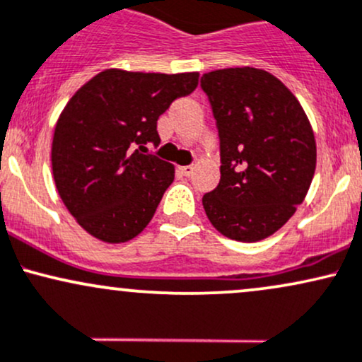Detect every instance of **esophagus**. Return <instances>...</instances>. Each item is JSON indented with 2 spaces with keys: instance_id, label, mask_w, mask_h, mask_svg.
Masks as SVG:
<instances>
[{
  "instance_id": "34e87169",
  "label": "esophagus",
  "mask_w": 362,
  "mask_h": 362,
  "mask_svg": "<svg viewBox=\"0 0 362 362\" xmlns=\"http://www.w3.org/2000/svg\"><path fill=\"white\" fill-rule=\"evenodd\" d=\"M193 170H194L193 165H182V168H180V173H181L182 176H185V177H189V176H192Z\"/></svg>"
}]
</instances>
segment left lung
<instances>
[{"label": "left lung", "instance_id": "obj_1", "mask_svg": "<svg viewBox=\"0 0 362 362\" xmlns=\"http://www.w3.org/2000/svg\"><path fill=\"white\" fill-rule=\"evenodd\" d=\"M221 141V181L203 209L221 234L243 243L269 238L294 215L315 176L316 144L299 100L258 68L205 73Z\"/></svg>", "mask_w": 362, "mask_h": 362}]
</instances>
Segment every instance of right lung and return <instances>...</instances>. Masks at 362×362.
I'll return each instance as SVG.
<instances>
[{
	"label": "right lung",
	"mask_w": 362,
	"mask_h": 362,
	"mask_svg": "<svg viewBox=\"0 0 362 362\" xmlns=\"http://www.w3.org/2000/svg\"><path fill=\"white\" fill-rule=\"evenodd\" d=\"M198 85V73L105 70L71 97L52 138V174L70 214L93 238L124 243L147 227L174 181L157 119Z\"/></svg>",
	"instance_id": "right-lung-1"
}]
</instances>
